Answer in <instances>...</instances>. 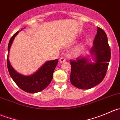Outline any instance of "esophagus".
Wrapping results in <instances>:
<instances>
[{
    "label": "esophagus",
    "mask_w": 120,
    "mask_h": 120,
    "mask_svg": "<svg viewBox=\"0 0 120 120\" xmlns=\"http://www.w3.org/2000/svg\"><path fill=\"white\" fill-rule=\"evenodd\" d=\"M66 59H65L64 57H61L60 58V59H59V61H60V63H63L64 62V61H66Z\"/></svg>",
    "instance_id": "34e87169"
}]
</instances>
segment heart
Listing matches in <instances>:
<instances>
[{"instance_id":"heart-1","label":"heart","mask_w":120,"mask_h":120,"mask_svg":"<svg viewBox=\"0 0 120 120\" xmlns=\"http://www.w3.org/2000/svg\"><path fill=\"white\" fill-rule=\"evenodd\" d=\"M81 49H82V47H79V48H78V49H77V50H76V52H77V53L79 52L81 50Z\"/></svg>"}]
</instances>
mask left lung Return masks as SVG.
<instances>
[{
    "label": "left lung",
    "mask_w": 120,
    "mask_h": 120,
    "mask_svg": "<svg viewBox=\"0 0 120 120\" xmlns=\"http://www.w3.org/2000/svg\"><path fill=\"white\" fill-rule=\"evenodd\" d=\"M94 44L90 53L95 55V63H90L85 57L70 61V82L79 89H88L95 86L102 81L107 72L111 50L106 32L98 26Z\"/></svg>",
    "instance_id": "left-lung-1"
}]
</instances>
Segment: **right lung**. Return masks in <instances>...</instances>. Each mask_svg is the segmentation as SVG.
I'll return each instance as SVG.
<instances>
[{
    "label": "right lung",
    "mask_w": 120,
    "mask_h": 120,
    "mask_svg": "<svg viewBox=\"0 0 120 120\" xmlns=\"http://www.w3.org/2000/svg\"><path fill=\"white\" fill-rule=\"evenodd\" d=\"M19 33L15 32L9 41L8 45V68L10 75L18 86L22 90L28 93H37L45 89L51 82L53 79L54 70L58 63V60L56 59L46 62L34 74L30 76H24L17 73L11 66L8 60V53L14 38Z\"/></svg>",
    "instance_id": "add662e5"
}]
</instances>
